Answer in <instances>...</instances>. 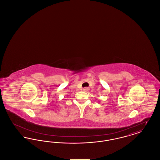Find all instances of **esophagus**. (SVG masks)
<instances>
[{
  "label": "esophagus",
  "instance_id": "esophagus-1",
  "mask_svg": "<svg viewBox=\"0 0 160 160\" xmlns=\"http://www.w3.org/2000/svg\"><path fill=\"white\" fill-rule=\"evenodd\" d=\"M83 91L84 92H87L88 91V90H89V89L88 88H84L83 89Z\"/></svg>",
  "mask_w": 160,
  "mask_h": 160
}]
</instances>
